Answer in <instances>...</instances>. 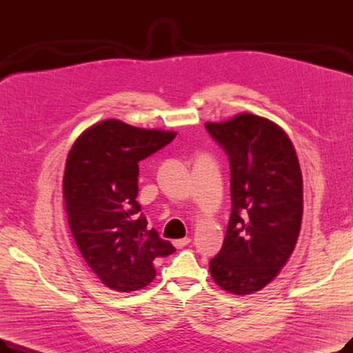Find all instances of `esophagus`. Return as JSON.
Listing matches in <instances>:
<instances>
[{
  "label": "esophagus",
  "instance_id": "34e87169",
  "mask_svg": "<svg viewBox=\"0 0 353 353\" xmlns=\"http://www.w3.org/2000/svg\"><path fill=\"white\" fill-rule=\"evenodd\" d=\"M190 237H183V239H177V240H173V245L177 248V249H181L184 246H188L190 243Z\"/></svg>",
  "mask_w": 353,
  "mask_h": 353
}]
</instances>
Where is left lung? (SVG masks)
<instances>
[{
  "instance_id": "obj_1",
  "label": "left lung",
  "mask_w": 353,
  "mask_h": 353,
  "mask_svg": "<svg viewBox=\"0 0 353 353\" xmlns=\"http://www.w3.org/2000/svg\"><path fill=\"white\" fill-rule=\"evenodd\" d=\"M230 164L232 213L223 246L209 268L234 294L263 289L286 265L301 232L303 184L298 156L283 130L249 113L208 123Z\"/></svg>"
}]
</instances>
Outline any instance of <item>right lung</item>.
<instances>
[{"instance_id":"obj_1","label":"right lung","mask_w":353,"mask_h":353,"mask_svg":"<svg viewBox=\"0 0 353 353\" xmlns=\"http://www.w3.org/2000/svg\"><path fill=\"white\" fill-rule=\"evenodd\" d=\"M174 137L105 120L85 130L68 153L63 181L68 225L84 261L110 289L147 286L156 276L157 259L176 252L147 229L136 201L139 161Z\"/></svg>"}]
</instances>
